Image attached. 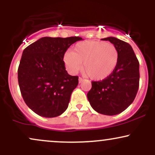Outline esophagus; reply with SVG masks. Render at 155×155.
Here are the masks:
<instances>
[{
  "label": "esophagus",
  "instance_id": "1",
  "mask_svg": "<svg viewBox=\"0 0 155 155\" xmlns=\"http://www.w3.org/2000/svg\"><path fill=\"white\" fill-rule=\"evenodd\" d=\"M83 81H84V79H82V78H81V77L79 78V83H81Z\"/></svg>",
  "mask_w": 155,
  "mask_h": 155
}]
</instances>
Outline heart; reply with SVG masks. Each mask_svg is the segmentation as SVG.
<instances>
[{"label":"heart","mask_w":155,"mask_h":155,"mask_svg":"<svg viewBox=\"0 0 155 155\" xmlns=\"http://www.w3.org/2000/svg\"><path fill=\"white\" fill-rule=\"evenodd\" d=\"M119 51L114 44L102 41H84L67 51L63 62L71 74H76L81 69L93 80H103L114 71L119 61Z\"/></svg>","instance_id":"obj_1"}]
</instances>
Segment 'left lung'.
Wrapping results in <instances>:
<instances>
[{
    "instance_id": "8db88e82",
    "label": "left lung",
    "mask_w": 155,
    "mask_h": 155,
    "mask_svg": "<svg viewBox=\"0 0 155 155\" xmlns=\"http://www.w3.org/2000/svg\"><path fill=\"white\" fill-rule=\"evenodd\" d=\"M117 48L119 61L116 69L106 79L92 81L87 93L90 105L97 113L113 116L120 114L134 101L139 87V62L132 47L115 38H102Z\"/></svg>"
}]
</instances>
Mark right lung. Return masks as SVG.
I'll return each mask as SVG.
<instances>
[{"instance_id":"add662e5","label":"right lung","mask_w":155,"mask_h":155,"mask_svg":"<svg viewBox=\"0 0 155 155\" xmlns=\"http://www.w3.org/2000/svg\"><path fill=\"white\" fill-rule=\"evenodd\" d=\"M81 37H43L24 49L18 68V82L25 102L44 117L60 116L67 109L77 76L65 70L63 56Z\"/></svg>"}]
</instances>
